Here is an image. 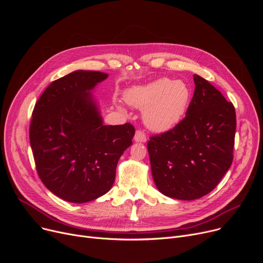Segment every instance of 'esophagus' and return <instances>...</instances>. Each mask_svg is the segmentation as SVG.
Wrapping results in <instances>:
<instances>
[{
  "label": "esophagus",
  "mask_w": 263,
  "mask_h": 263,
  "mask_svg": "<svg viewBox=\"0 0 263 263\" xmlns=\"http://www.w3.org/2000/svg\"><path fill=\"white\" fill-rule=\"evenodd\" d=\"M134 141L137 142V143H145L147 141L146 134L141 130H137L135 132V135H134Z\"/></svg>",
  "instance_id": "esophagus-1"
}]
</instances>
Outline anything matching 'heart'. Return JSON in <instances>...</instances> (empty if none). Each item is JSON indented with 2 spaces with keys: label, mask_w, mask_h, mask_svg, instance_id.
<instances>
[{
  "label": "heart",
  "mask_w": 263,
  "mask_h": 263,
  "mask_svg": "<svg viewBox=\"0 0 263 263\" xmlns=\"http://www.w3.org/2000/svg\"><path fill=\"white\" fill-rule=\"evenodd\" d=\"M191 98L192 90L185 81L168 78L132 86L124 92V99L130 105L144 109V123L154 132H166L177 126Z\"/></svg>",
  "instance_id": "obj_1"
}]
</instances>
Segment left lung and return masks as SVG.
Segmentation results:
<instances>
[{
    "mask_svg": "<svg viewBox=\"0 0 263 263\" xmlns=\"http://www.w3.org/2000/svg\"><path fill=\"white\" fill-rule=\"evenodd\" d=\"M185 117L147 144L151 173L163 195L194 200L210 193L232 163L236 110L213 85L194 74Z\"/></svg>",
    "mask_w": 263,
    "mask_h": 263,
    "instance_id": "1",
    "label": "left lung"
}]
</instances>
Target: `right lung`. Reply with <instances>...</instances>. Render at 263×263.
Masks as SVG:
<instances>
[{
    "label": "right lung",
    "instance_id": "obj_1",
    "mask_svg": "<svg viewBox=\"0 0 263 263\" xmlns=\"http://www.w3.org/2000/svg\"><path fill=\"white\" fill-rule=\"evenodd\" d=\"M107 77L76 70L52 82L33 110L30 142L37 173L49 191L69 202L106 194L119 158L132 145V124L105 126L92 96Z\"/></svg>",
    "mask_w": 263,
    "mask_h": 263
}]
</instances>
